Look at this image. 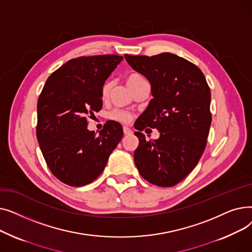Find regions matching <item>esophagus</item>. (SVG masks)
<instances>
[{"label": "esophagus", "instance_id": "34e87169", "mask_svg": "<svg viewBox=\"0 0 252 252\" xmlns=\"http://www.w3.org/2000/svg\"><path fill=\"white\" fill-rule=\"evenodd\" d=\"M124 134L125 135H131L133 134V130H131L129 127H127V126H125L124 127Z\"/></svg>", "mask_w": 252, "mask_h": 252}]
</instances>
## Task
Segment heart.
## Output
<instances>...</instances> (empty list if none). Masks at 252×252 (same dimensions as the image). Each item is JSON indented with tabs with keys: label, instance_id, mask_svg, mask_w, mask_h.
<instances>
[{
	"label": "heart",
	"instance_id": "1",
	"mask_svg": "<svg viewBox=\"0 0 252 252\" xmlns=\"http://www.w3.org/2000/svg\"><path fill=\"white\" fill-rule=\"evenodd\" d=\"M146 79L145 77L139 73H130L127 75L126 77V85L128 86V88L134 91L141 83L145 82ZM110 91V83L107 81L105 82L102 87H101V97L103 99L107 98L108 94ZM108 117L111 119V121L121 123V124H129L131 122V118H133V115H131L128 111L124 110V109H113L109 112Z\"/></svg>",
	"mask_w": 252,
	"mask_h": 252
}]
</instances>
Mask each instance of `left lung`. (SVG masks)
<instances>
[{"label": "left lung", "instance_id": "8db88e82", "mask_svg": "<svg viewBox=\"0 0 252 252\" xmlns=\"http://www.w3.org/2000/svg\"><path fill=\"white\" fill-rule=\"evenodd\" d=\"M125 57L150 82L153 96L135 124L139 130L135 133L139 138L136 166L149 183L173 187L194 169L206 147L210 89L200 68L171 53ZM147 126L159 130L160 138L145 139L140 130Z\"/></svg>", "mask_w": 252, "mask_h": 252}]
</instances>
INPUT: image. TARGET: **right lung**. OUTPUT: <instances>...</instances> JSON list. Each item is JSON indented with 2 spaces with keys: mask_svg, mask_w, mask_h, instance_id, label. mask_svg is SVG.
I'll list each match as a JSON object with an SVG mask.
<instances>
[{
  "mask_svg": "<svg viewBox=\"0 0 252 252\" xmlns=\"http://www.w3.org/2000/svg\"><path fill=\"white\" fill-rule=\"evenodd\" d=\"M118 55L73 58L47 79L37 100L36 138L46 163L60 182L82 187L96 180L121 142V124L107 122L99 135L87 128L102 108L101 87Z\"/></svg>",
  "mask_w": 252,
  "mask_h": 252,
  "instance_id": "obj_1",
  "label": "right lung"
}]
</instances>
